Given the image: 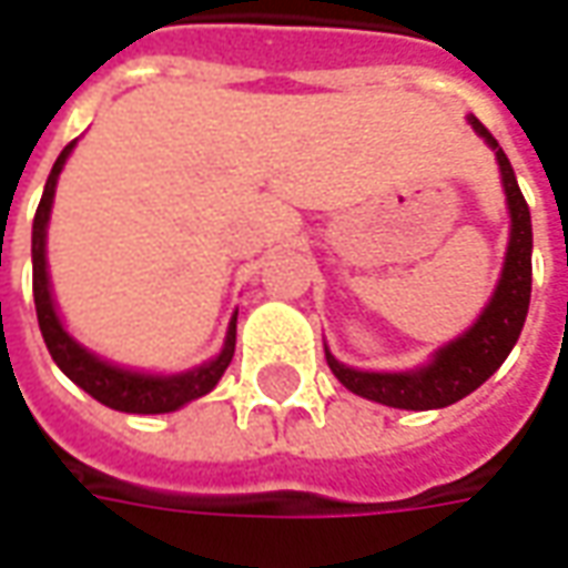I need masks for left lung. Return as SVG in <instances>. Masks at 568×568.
Instances as JSON below:
<instances>
[{
	"label": "left lung",
	"mask_w": 568,
	"mask_h": 568,
	"mask_svg": "<svg viewBox=\"0 0 568 568\" xmlns=\"http://www.w3.org/2000/svg\"><path fill=\"white\" fill-rule=\"evenodd\" d=\"M466 121L476 130V136L485 139V145L495 152L500 186L507 195V214H510L507 254L488 304L481 307V314L466 333L432 351L426 364L407 366V369H357L342 364L326 348V364L348 392L397 410H442L457 404L460 397L473 395L507 361V354L526 326L528 298H531V214L516 183L510 158L478 118L469 114Z\"/></svg>",
	"instance_id": "left-lung-1"
}]
</instances>
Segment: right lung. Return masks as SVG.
I'll return each instance as SVG.
<instances>
[{
	"label": "right lung",
	"instance_id": "obj_1",
	"mask_svg": "<svg viewBox=\"0 0 568 568\" xmlns=\"http://www.w3.org/2000/svg\"><path fill=\"white\" fill-rule=\"evenodd\" d=\"M73 145H77V139L71 145H64V152L58 154V161L52 164V173H49L45 189H42L40 207H37V217H33V245H30V254H33V301H37V320H40L45 348L52 354L58 369L73 385H80L87 395H92L111 410H121V414H173V410L204 397L207 392H214L220 376L226 373V366L235 354V316H239V311H233V316H230V326H226L217 354L211 361L180 369V373H145V369L121 366L90 351L83 342H77L58 314L52 276H49V257H45L58 176L64 171Z\"/></svg>",
	"mask_w": 568,
	"mask_h": 568
}]
</instances>
